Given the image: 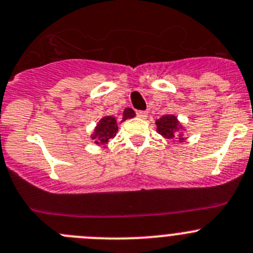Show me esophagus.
Masks as SVG:
<instances>
[{
	"instance_id": "obj_1",
	"label": "esophagus",
	"mask_w": 253,
	"mask_h": 253,
	"mask_svg": "<svg viewBox=\"0 0 253 253\" xmlns=\"http://www.w3.org/2000/svg\"><path fill=\"white\" fill-rule=\"evenodd\" d=\"M136 115H137L140 119H146L148 115V112L147 111H137V112H136Z\"/></svg>"
}]
</instances>
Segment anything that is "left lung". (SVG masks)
<instances>
[{"label":"left lung","mask_w":253,"mask_h":253,"mask_svg":"<svg viewBox=\"0 0 253 253\" xmlns=\"http://www.w3.org/2000/svg\"><path fill=\"white\" fill-rule=\"evenodd\" d=\"M156 125H157V132L160 134H162L164 137L169 138V140H173L178 136V132L182 128L177 120L176 116L173 115H166L162 116L161 119L156 121ZM185 138L181 137L180 134V141H183Z\"/></svg>","instance_id":"1"}]
</instances>
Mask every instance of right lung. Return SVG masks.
Segmentation results:
<instances>
[{
	"label": "right lung",
	"instance_id": "obj_1",
	"mask_svg": "<svg viewBox=\"0 0 253 253\" xmlns=\"http://www.w3.org/2000/svg\"><path fill=\"white\" fill-rule=\"evenodd\" d=\"M132 117H134V111L132 108H126L124 111L122 121H126L127 119H132ZM117 131H119V126H117V121H116L115 117H112V116H106V117H103L97 124V126L94 128L93 134H92V138L96 140L94 143L105 145L111 138L115 137Z\"/></svg>",
	"mask_w": 253,
	"mask_h": 253
}]
</instances>
